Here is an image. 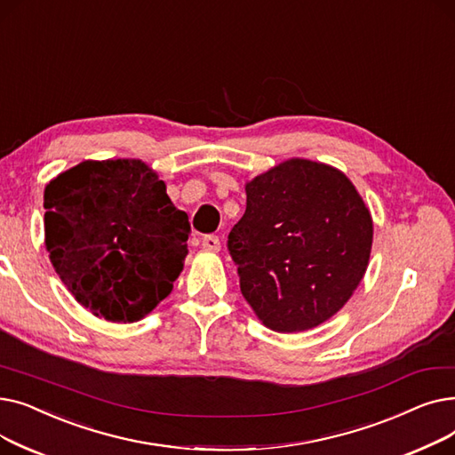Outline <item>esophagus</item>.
I'll return each instance as SVG.
<instances>
[{
  "instance_id": "34e87169",
  "label": "esophagus",
  "mask_w": 455,
  "mask_h": 455,
  "mask_svg": "<svg viewBox=\"0 0 455 455\" xmlns=\"http://www.w3.org/2000/svg\"><path fill=\"white\" fill-rule=\"evenodd\" d=\"M203 249L210 251V252H218L221 249V242H220V235L215 234H206L203 237Z\"/></svg>"
}]
</instances>
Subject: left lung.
Listing matches in <instances>:
<instances>
[{"label": "left lung", "instance_id": "8db88e82", "mask_svg": "<svg viewBox=\"0 0 455 455\" xmlns=\"http://www.w3.org/2000/svg\"><path fill=\"white\" fill-rule=\"evenodd\" d=\"M228 252L254 314L275 331L314 328L362 282L372 245L369 208L338 170L293 158L247 186Z\"/></svg>", "mask_w": 455, "mask_h": 455}]
</instances>
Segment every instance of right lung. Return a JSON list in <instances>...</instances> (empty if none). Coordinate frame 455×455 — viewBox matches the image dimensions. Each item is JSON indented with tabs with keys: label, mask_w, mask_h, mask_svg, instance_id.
Instances as JSON below:
<instances>
[{
	"label": "right lung",
	"mask_w": 455,
	"mask_h": 455,
	"mask_svg": "<svg viewBox=\"0 0 455 455\" xmlns=\"http://www.w3.org/2000/svg\"><path fill=\"white\" fill-rule=\"evenodd\" d=\"M45 247L93 315L134 323L173 290L191 232L164 180L140 160H86L44 191Z\"/></svg>",
	"instance_id": "right-lung-1"
}]
</instances>
